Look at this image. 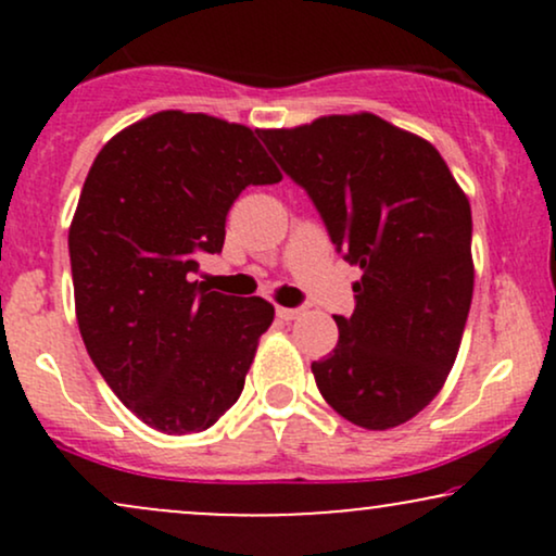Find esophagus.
I'll list each match as a JSON object with an SVG mask.
<instances>
[{
    "instance_id": "34e87169",
    "label": "esophagus",
    "mask_w": 556,
    "mask_h": 556,
    "mask_svg": "<svg viewBox=\"0 0 556 556\" xmlns=\"http://www.w3.org/2000/svg\"><path fill=\"white\" fill-rule=\"evenodd\" d=\"M277 316L282 318V321H295V318L303 316V308H282V305H279Z\"/></svg>"
}]
</instances>
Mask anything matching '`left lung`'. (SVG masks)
<instances>
[{
  "label": "left lung",
  "instance_id": "obj_1",
  "mask_svg": "<svg viewBox=\"0 0 556 556\" xmlns=\"http://www.w3.org/2000/svg\"><path fill=\"white\" fill-rule=\"evenodd\" d=\"M258 138L363 271L353 316H334L337 348L311 363L318 392L350 424L394 429L437 397L460 350L473 298L468 198L429 140L368 112Z\"/></svg>",
  "mask_w": 556,
  "mask_h": 556
}]
</instances>
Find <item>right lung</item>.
I'll list each match as a JSON object with an SVG mask.
<instances>
[{
    "instance_id": "obj_1",
    "label": "right lung",
    "mask_w": 556,
    "mask_h": 556,
    "mask_svg": "<svg viewBox=\"0 0 556 556\" xmlns=\"http://www.w3.org/2000/svg\"><path fill=\"white\" fill-rule=\"evenodd\" d=\"M279 180L251 127L175 110L93 159L67 240L75 314L93 366L151 429L206 431L238 402L274 305L190 274L222 253L235 198Z\"/></svg>"
}]
</instances>
